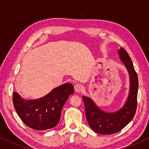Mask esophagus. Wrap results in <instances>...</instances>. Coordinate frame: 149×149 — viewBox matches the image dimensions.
Listing matches in <instances>:
<instances>
[{
    "mask_svg": "<svg viewBox=\"0 0 149 149\" xmlns=\"http://www.w3.org/2000/svg\"><path fill=\"white\" fill-rule=\"evenodd\" d=\"M74 89L76 93H80L84 89V86L80 84H77L74 86Z\"/></svg>",
    "mask_w": 149,
    "mask_h": 149,
    "instance_id": "obj_1",
    "label": "esophagus"
}]
</instances>
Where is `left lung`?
Segmentation results:
<instances>
[{"label": "left lung", "mask_w": 149, "mask_h": 149, "mask_svg": "<svg viewBox=\"0 0 149 149\" xmlns=\"http://www.w3.org/2000/svg\"><path fill=\"white\" fill-rule=\"evenodd\" d=\"M118 54L130 75V92L124 106L114 112H106L96 106L90 97H82L87 121L91 128L97 134H112L120 132L130 123L136 114L138 91V75L125 49L120 47Z\"/></svg>", "instance_id": "left-lung-1"}]
</instances>
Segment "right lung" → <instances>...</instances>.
Masks as SVG:
<instances>
[{"instance_id": "1", "label": "right lung", "mask_w": 149, "mask_h": 149, "mask_svg": "<svg viewBox=\"0 0 149 149\" xmlns=\"http://www.w3.org/2000/svg\"><path fill=\"white\" fill-rule=\"evenodd\" d=\"M73 93V85L67 83L38 100H26L14 92L13 103L17 114L26 125L35 130H46L57 125L63 107Z\"/></svg>"}]
</instances>
